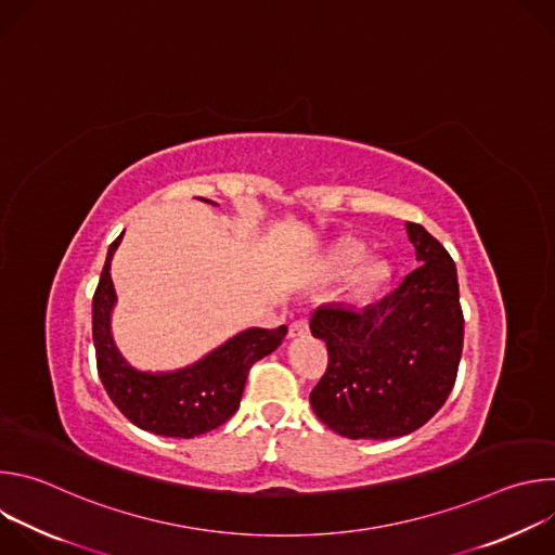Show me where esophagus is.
<instances>
[{
    "label": "esophagus",
    "mask_w": 555,
    "mask_h": 555,
    "mask_svg": "<svg viewBox=\"0 0 555 555\" xmlns=\"http://www.w3.org/2000/svg\"><path fill=\"white\" fill-rule=\"evenodd\" d=\"M309 332V325H307V321L305 319H298V321H294L292 325H289V332H287V336L289 338H296V336H305Z\"/></svg>",
    "instance_id": "1"
}]
</instances>
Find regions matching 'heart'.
<instances>
[{
  "mask_svg": "<svg viewBox=\"0 0 555 555\" xmlns=\"http://www.w3.org/2000/svg\"><path fill=\"white\" fill-rule=\"evenodd\" d=\"M360 259H362V248H360L358 244H353V242H345V244H340L338 250H336V263H338L340 268H351V266H356ZM384 279H386V266H384V263H366V266L358 272V276H356V285L366 292V289L377 287Z\"/></svg>",
  "mask_w": 555,
  "mask_h": 555,
  "instance_id": "b5f03b06",
  "label": "heart"
}]
</instances>
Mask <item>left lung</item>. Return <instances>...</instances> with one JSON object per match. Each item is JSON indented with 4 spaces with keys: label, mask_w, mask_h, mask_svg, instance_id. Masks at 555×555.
<instances>
[{
    "label": "left lung",
    "mask_w": 555,
    "mask_h": 555,
    "mask_svg": "<svg viewBox=\"0 0 555 555\" xmlns=\"http://www.w3.org/2000/svg\"><path fill=\"white\" fill-rule=\"evenodd\" d=\"M422 263L366 307L325 302L309 330L327 343V369L309 392L325 426L349 439L422 428L448 400L463 351L456 268L420 223H406Z\"/></svg>",
    "instance_id": "left-lung-1"
}]
</instances>
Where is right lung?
I'll return each instance as SVG.
<instances>
[{
  "instance_id": "right-lung-1",
  "label": "right lung",
  "mask_w": 555,
  "mask_h": 555,
  "mask_svg": "<svg viewBox=\"0 0 555 555\" xmlns=\"http://www.w3.org/2000/svg\"><path fill=\"white\" fill-rule=\"evenodd\" d=\"M120 240L122 234L107 250L92 298V336L99 377L118 411L142 430L180 439L210 433L240 409L253 364L283 343L287 327L246 330L193 366L173 373L135 371L118 353L109 332V313L116 302L109 266Z\"/></svg>"
}]
</instances>
